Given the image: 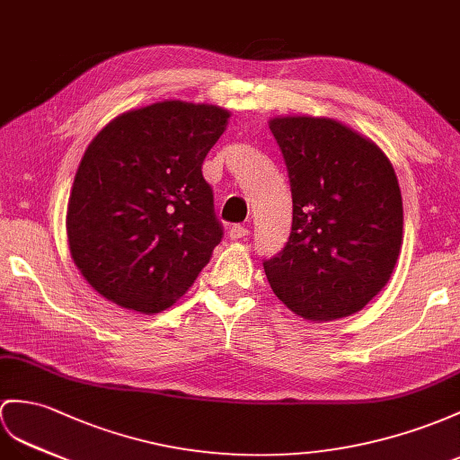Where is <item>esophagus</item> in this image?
Masks as SVG:
<instances>
[{"label":"esophagus","mask_w":460,"mask_h":460,"mask_svg":"<svg viewBox=\"0 0 460 460\" xmlns=\"http://www.w3.org/2000/svg\"><path fill=\"white\" fill-rule=\"evenodd\" d=\"M228 234H230L232 240H243V238L250 236V230L245 228V226H242V224H234Z\"/></svg>","instance_id":"obj_1"}]
</instances>
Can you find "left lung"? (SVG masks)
<instances>
[{"instance_id":"left-lung-1","label":"left lung","mask_w":460,"mask_h":460,"mask_svg":"<svg viewBox=\"0 0 460 460\" xmlns=\"http://www.w3.org/2000/svg\"><path fill=\"white\" fill-rule=\"evenodd\" d=\"M287 165L293 228L263 260L273 293L295 314L335 320L380 293L402 245V195L394 167L375 142L332 119L269 122Z\"/></svg>"}]
</instances>
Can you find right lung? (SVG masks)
I'll return each mask as SVG.
<instances>
[{"label":"right lung","mask_w":460,"mask_h":460,"mask_svg":"<svg viewBox=\"0 0 460 460\" xmlns=\"http://www.w3.org/2000/svg\"><path fill=\"white\" fill-rule=\"evenodd\" d=\"M230 113L162 101L111 120L74 179L68 243L99 295L155 314L195 283L224 236L203 162Z\"/></svg>","instance_id":"add662e5"}]
</instances>
